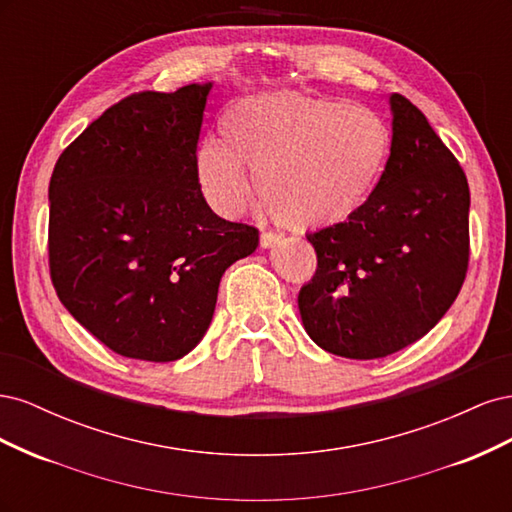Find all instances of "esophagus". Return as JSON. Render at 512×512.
Masks as SVG:
<instances>
[{
  "mask_svg": "<svg viewBox=\"0 0 512 512\" xmlns=\"http://www.w3.org/2000/svg\"><path fill=\"white\" fill-rule=\"evenodd\" d=\"M282 239V235H277V232H260V247H273L277 241Z\"/></svg>",
  "mask_w": 512,
  "mask_h": 512,
  "instance_id": "34e87169",
  "label": "esophagus"
}]
</instances>
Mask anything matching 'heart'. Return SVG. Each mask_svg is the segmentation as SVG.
<instances>
[{
  "label": "heart",
  "mask_w": 512,
  "mask_h": 512,
  "mask_svg": "<svg viewBox=\"0 0 512 512\" xmlns=\"http://www.w3.org/2000/svg\"><path fill=\"white\" fill-rule=\"evenodd\" d=\"M226 146L205 138L196 177L226 218L252 200L286 228L316 230L352 220L376 192L391 153V130L367 106L303 94L252 96L222 117Z\"/></svg>",
  "instance_id": "b5f03b06"
}]
</instances>
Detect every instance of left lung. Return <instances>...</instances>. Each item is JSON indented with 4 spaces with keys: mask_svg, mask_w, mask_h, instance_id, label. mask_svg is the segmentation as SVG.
<instances>
[{
    "mask_svg": "<svg viewBox=\"0 0 512 512\" xmlns=\"http://www.w3.org/2000/svg\"><path fill=\"white\" fill-rule=\"evenodd\" d=\"M391 156L352 220L307 235L318 256L299 292L307 335L346 359H382L427 335L453 305L470 258V188L427 117L389 98Z\"/></svg>",
    "mask_w": 512,
    "mask_h": 512,
    "instance_id": "1",
    "label": "left lung"
}]
</instances>
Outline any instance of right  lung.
I'll use <instances>...</instances> for the list:
<instances>
[{
    "instance_id": "1",
    "label": "right lung",
    "mask_w": 512,
    "mask_h": 512,
    "mask_svg": "<svg viewBox=\"0 0 512 512\" xmlns=\"http://www.w3.org/2000/svg\"><path fill=\"white\" fill-rule=\"evenodd\" d=\"M213 83L123 98L61 153L49 183L59 301L113 352L177 361L205 337L224 271L258 247L200 192L196 147Z\"/></svg>"
}]
</instances>
